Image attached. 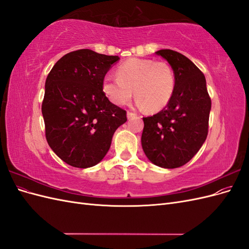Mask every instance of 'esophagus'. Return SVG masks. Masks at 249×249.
Listing matches in <instances>:
<instances>
[{"label": "esophagus", "mask_w": 249, "mask_h": 249, "mask_svg": "<svg viewBox=\"0 0 249 249\" xmlns=\"http://www.w3.org/2000/svg\"><path fill=\"white\" fill-rule=\"evenodd\" d=\"M136 115H137L136 113H133V112H130V111H127V112H126V117L129 118V119H131V118L135 117Z\"/></svg>", "instance_id": "esophagus-1"}]
</instances>
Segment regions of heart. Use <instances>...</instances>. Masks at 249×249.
I'll return each mask as SVG.
<instances>
[{
	"label": "heart",
	"instance_id": "obj_1",
	"mask_svg": "<svg viewBox=\"0 0 249 249\" xmlns=\"http://www.w3.org/2000/svg\"><path fill=\"white\" fill-rule=\"evenodd\" d=\"M116 75L104 78L103 91L118 106L129 103L134 93L139 107L158 112L167 106L175 92V72L166 62L131 58L117 67Z\"/></svg>",
	"mask_w": 249,
	"mask_h": 249
}]
</instances>
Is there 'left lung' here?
<instances>
[{
	"label": "left lung",
	"mask_w": 249,
	"mask_h": 249,
	"mask_svg": "<svg viewBox=\"0 0 249 249\" xmlns=\"http://www.w3.org/2000/svg\"><path fill=\"white\" fill-rule=\"evenodd\" d=\"M156 54L170 64L176 87L166 107L143 117L141 144L150 162L172 169L189 162L206 141L211 99L205 76L190 59L172 50Z\"/></svg>",
	"instance_id": "left-lung-1"
}]
</instances>
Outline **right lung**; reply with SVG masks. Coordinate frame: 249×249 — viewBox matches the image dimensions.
Wrapping results in <instances>:
<instances>
[{
    "label": "right lung",
    "mask_w": 249,
    "mask_h": 249,
    "mask_svg": "<svg viewBox=\"0 0 249 249\" xmlns=\"http://www.w3.org/2000/svg\"><path fill=\"white\" fill-rule=\"evenodd\" d=\"M120 58L83 49L71 52L53 66L41 106L50 147L78 168L100 163L112 137L126 122V112L103 91V80Z\"/></svg>",
    "instance_id": "obj_1"
}]
</instances>
